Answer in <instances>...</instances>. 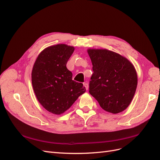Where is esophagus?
<instances>
[{
  "label": "esophagus",
  "mask_w": 160,
  "mask_h": 160,
  "mask_svg": "<svg viewBox=\"0 0 160 160\" xmlns=\"http://www.w3.org/2000/svg\"><path fill=\"white\" fill-rule=\"evenodd\" d=\"M83 85L85 86V89H86L87 90H88V88H89V85H88V83H83Z\"/></svg>",
  "instance_id": "esophagus-1"
}]
</instances>
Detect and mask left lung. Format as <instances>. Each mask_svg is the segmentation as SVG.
<instances>
[{
  "label": "left lung",
  "instance_id": "obj_1",
  "mask_svg": "<svg viewBox=\"0 0 160 160\" xmlns=\"http://www.w3.org/2000/svg\"><path fill=\"white\" fill-rule=\"evenodd\" d=\"M93 73L89 93L101 108L111 113L126 109L136 91L138 75L129 60L107 49H88Z\"/></svg>",
  "mask_w": 160,
  "mask_h": 160
}]
</instances>
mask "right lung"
Returning a JSON list of instances; mask_svg holds the SVG:
<instances>
[{
    "label": "right lung",
    "mask_w": 160,
    "mask_h": 160,
    "mask_svg": "<svg viewBox=\"0 0 160 160\" xmlns=\"http://www.w3.org/2000/svg\"><path fill=\"white\" fill-rule=\"evenodd\" d=\"M73 47L65 44L51 46L43 50L34 64L31 79L38 101L50 113H64L85 92L83 85L72 80L67 62Z\"/></svg>",
    "instance_id": "add662e5"
}]
</instances>
